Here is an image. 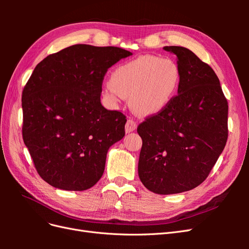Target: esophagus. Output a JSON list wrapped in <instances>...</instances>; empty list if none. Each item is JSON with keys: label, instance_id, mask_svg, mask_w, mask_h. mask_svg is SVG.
I'll use <instances>...</instances> for the list:
<instances>
[{"label": "esophagus", "instance_id": "obj_1", "mask_svg": "<svg viewBox=\"0 0 249 249\" xmlns=\"http://www.w3.org/2000/svg\"><path fill=\"white\" fill-rule=\"evenodd\" d=\"M136 127H137V124L133 119H127L126 120V124H125V132L126 133H131V132L135 131V130H136Z\"/></svg>", "mask_w": 249, "mask_h": 249}]
</instances>
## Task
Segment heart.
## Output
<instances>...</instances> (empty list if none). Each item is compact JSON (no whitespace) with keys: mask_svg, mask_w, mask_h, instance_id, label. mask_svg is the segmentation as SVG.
Returning <instances> with one entry per match:
<instances>
[{"mask_svg":"<svg viewBox=\"0 0 249 249\" xmlns=\"http://www.w3.org/2000/svg\"><path fill=\"white\" fill-rule=\"evenodd\" d=\"M179 81V67L173 60L144 55L117 66L103 96L113 107L122 97L129 99L131 108L138 114L154 115L169 106Z\"/></svg>","mask_w":249,"mask_h":249,"instance_id":"obj_1","label":"heart"}]
</instances>
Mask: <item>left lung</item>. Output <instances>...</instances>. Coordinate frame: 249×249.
<instances>
[{"label": "left lung", "mask_w": 249, "mask_h": 249, "mask_svg": "<svg viewBox=\"0 0 249 249\" xmlns=\"http://www.w3.org/2000/svg\"><path fill=\"white\" fill-rule=\"evenodd\" d=\"M164 50L178 57V94L137 132L140 180L149 191L166 195L189 191L208 178L227 144L229 105L209 64L183 47Z\"/></svg>", "instance_id": "obj_1"}]
</instances>
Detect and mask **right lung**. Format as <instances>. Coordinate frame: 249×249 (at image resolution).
I'll list each match as a JSON object with an SVG mask.
<instances>
[{"instance_id": "1", "label": "right lung", "mask_w": 249, "mask_h": 249, "mask_svg": "<svg viewBox=\"0 0 249 249\" xmlns=\"http://www.w3.org/2000/svg\"><path fill=\"white\" fill-rule=\"evenodd\" d=\"M132 53L74 44L36 65L22 90V139L40 178L83 191L102 178L109 147L124 136L125 115L101 104L108 69Z\"/></svg>"}]
</instances>
